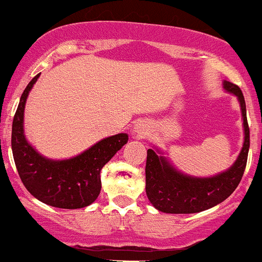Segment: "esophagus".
<instances>
[{
  "label": "esophagus",
  "instance_id": "1",
  "mask_svg": "<svg viewBox=\"0 0 262 262\" xmlns=\"http://www.w3.org/2000/svg\"><path fill=\"white\" fill-rule=\"evenodd\" d=\"M137 134H139V136H142V135H145V132H144V130H142V128H137Z\"/></svg>",
  "mask_w": 262,
  "mask_h": 262
}]
</instances>
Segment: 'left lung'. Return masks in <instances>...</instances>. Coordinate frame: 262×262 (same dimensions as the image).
I'll return each instance as SVG.
<instances>
[{
  "label": "left lung",
  "mask_w": 262,
  "mask_h": 262,
  "mask_svg": "<svg viewBox=\"0 0 262 262\" xmlns=\"http://www.w3.org/2000/svg\"><path fill=\"white\" fill-rule=\"evenodd\" d=\"M227 92L237 95L245 126V142L234 164L218 176L209 178L190 177L176 170L167 159L152 149L147 150L146 195L155 209L168 214H192L206 210L224 201L239 185L247 164L250 149V127L246 115V102L239 86L224 81Z\"/></svg>",
  "instance_id": "8db88e82"
}]
</instances>
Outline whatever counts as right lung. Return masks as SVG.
<instances>
[{
    "instance_id": "right-lung-1",
    "label": "right lung",
    "mask_w": 262,
    "mask_h": 262,
    "mask_svg": "<svg viewBox=\"0 0 262 262\" xmlns=\"http://www.w3.org/2000/svg\"><path fill=\"white\" fill-rule=\"evenodd\" d=\"M39 75L34 76L20 98L12 121L11 147L15 165L27 190L47 205L61 209H80L99 196L100 170L127 142L126 134L107 137L77 157L51 160L38 154L24 136V108L28 94Z\"/></svg>"
}]
</instances>
